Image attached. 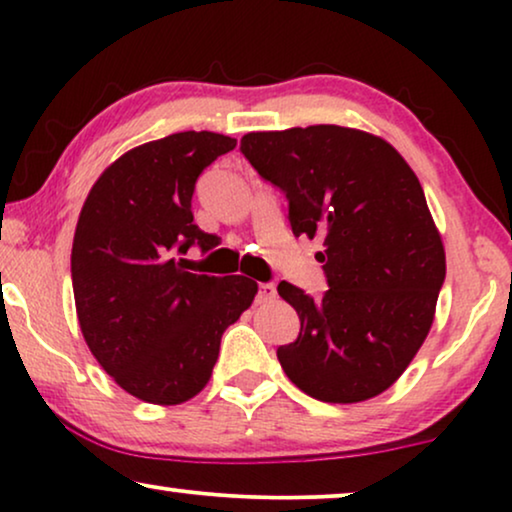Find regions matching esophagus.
Returning <instances> with one entry per match:
<instances>
[{
  "mask_svg": "<svg viewBox=\"0 0 512 512\" xmlns=\"http://www.w3.org/2000/svg\"><path fill=\"white\" fill-rule=\"evenodd\" d=\"M275 298H277L275 284H270V282L258 284V303H272Z\"/></svg>",
  "mask_w": 512,
  "mask_h": 512,
  "instance_id": "esophagus-1",
  "label": "esophagus"
}]
</instances>
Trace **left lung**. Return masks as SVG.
I'll return each mask as SVG.
<instances>
[{"label":"left lung","instance_id":"1","mask_svg":"<svg viewBox=\"0 0 512 512\" xmlns=\"http://www.w3.org/2000/svg\"><path fill=\"white\" fill-rule=\"evenodd\" d=\"M240 149L286 193L293 235L324 244V296L277 286L300 319L296 342L277 349L286 377L324 403L380 396L424 345L445 282L417 174L382 137L342 125L249 132Z\"/></svg>","mask_w":512,"mask_h":512}]
</instances>
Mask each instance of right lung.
<instances>
[{
    "mask_svg": "<svg viewBox=\"0 0 512 512\" xmlns=\"http://www.w3.org/2000/svg\"><path fill=\"white\" fill-rule=\"evenodd\" d=\"M237 139L177 132L135 146L100 174L72 244V286L83 340L130 396L179 405L207 387L221 335L254 303L242 275H193L177 263L212 235L193 223L195 181Z\"/></svg>",
    "mask_w": 512,
    "mask_h": 512,
    "instance_id": "add662e5",
    "label": "right lung"
}]
</instances>
